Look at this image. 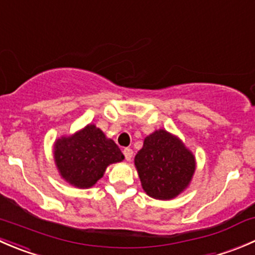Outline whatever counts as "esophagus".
<instances>
[{
    "mask_svg": "<svg viewBox=\"0 0 255 255\" xmlns=\"http://www.w3.org/2000/svg\"><path fill=\"white\" fill-rule=\"evenodd\" d=\"M123 155H125L126 160L129 161L133 156V150L130 148H125L123 149Z\"/></svg>",
    "mask_w": 255,
    "mask_h": 255,
    "instance_id": "34e87169",
    "label": "esophagus"
}]
</instances>
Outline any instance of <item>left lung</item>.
<instances>
[{"label":"left lung","mask_w":255,"mask_h":255,"mask_svg":"<svg viewBox=\"0 0 255 255\" xmlns=\"http://www.w3.org/2000/svg\"><path fill=\"white\" fill-rule=\"evenodd\" d=\"M144 191L153 199L170 200L191 181L195 158L179 138L164 129L155 130L144 139L134 158Z\"/></svg>","instance_id":"obj_1"}]
</instances>
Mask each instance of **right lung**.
Masks as SVG:
<instances>
[{
    "label": "right lung",
    "mask_w": 255,
    "mask_h": 255,
    "mask_svg": "<svg viewBox=\"0 0 255 255\" xmlns=\"http://www.w3.org/2000/svg\"><path fill=\"white\" fill-rule=\"evenodd\" d=\"M54 158L66 181L80 189H87L104 176L110 164L122 161L125 155L101 129L89 125L73 137L56 140Z\"/></svg>",
    "instance_id": "obj_1"
}]
</instances>
